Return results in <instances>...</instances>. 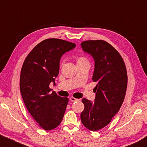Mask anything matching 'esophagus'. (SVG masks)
Wrapping results in <instances>:
<instances>
[{
	"label": "esophagus",
	"mask_w": 147,
	"mask_h": 147,
	"mask_svg": "<svg viewBox=\"0 0 147 147\" xmlns=\"http://www.w3.org/2000/svg\"><path fill=\"white\" fill-rule=\"evenodd\" d=\"M69 100H71V101H72V102H75V101H78V100L79 99L74 98V97H70Z\"/></svg>",
	"instance_id": "34e87169"
}]
</instances>
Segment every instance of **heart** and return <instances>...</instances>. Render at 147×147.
<instances>
[{"mask_svg":"<svg viewBox=\"0 0 147 147\" xmlns=\"http://www.w3.org/2000/svg\"><path fill=\"white\" fill-rule=\"evenodd\" d=\"M76 62H77L78 64H90L88 60L85 57H78L77 59H76ZM62 64H63V62L61 63V65Z\"/></svg>","mask_w":147,"mask_h":147,"instance_id":"heart-1","label":"heart"}]
</instances>
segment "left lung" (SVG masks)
<instances>
[{
    "label": "left lung",
    "instance_id": "1",
    "mask_svg": "<svg viewBox=\"0 0 147 147\" xmlns=\"http://www.w3.org/2000/svg\"><path fill=\"white\" fill-rule=\"evenodd\" d=\"M81 47L94 60L92 80L97 85L94 102L82 99L85 108L80 117L85 127L96 131L107 125L121 107L127 86V71L122 57L108 42L89 40Z\"/></svg>",
    "mask_w": 147,
    "mask_h": 147
}]
</instances>
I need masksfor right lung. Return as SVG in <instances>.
Masks as SVG:
<instances>
[{
	"mask_svg": "<svg viewBox=\"0 0 147 147\" xmlns=\"http://www.w3.org/2000/svg\"><path fill=\"white\" fill-rule=\"evenodd\" d=\"M74 43L59 39H47L33 48L25 59L20 73V89L28 112L40 127L50 131L62 122L69 99L50 88L59 73L60 60Z\"/></svg>",
	"mask_w": 147,
	"mask_h": 147,
	"instance_id": "right-lung-1",
	"label": "right lung"
}]
</instances>
